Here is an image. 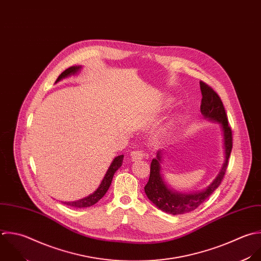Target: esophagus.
Here are the masks:
<instances>
[{"instance_id": "34e87169", "label": "esophagus", "mask_w": 261, "mask_h": 261, "mask_svg": "<svg viewBox=\"0 0 261 261\" xmlns=\"http://www.w3.org/2000/svg\"><path fill=\"white\" fill-rule=\"evenodd\" d=\"M130 156H131V160L132 161H139V160H141V159H143V156H144V153H143V151L142 150H134V151H132L131 153H130Z\"/></svg>"}]
</instances>
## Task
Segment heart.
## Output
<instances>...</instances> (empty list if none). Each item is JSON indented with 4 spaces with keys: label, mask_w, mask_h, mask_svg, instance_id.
<instances>
[{
    "label": "heart",
    "mask_w": 261,
    "mask_h": 261,
    "mask_svg": "<svg viewBox=\"0 0 261 261\" xmlns=\"http://www.w3.org/2000/svg\"><path fill=\"white\" fill-rule=\"evenodd\" d=\"M176 123H177V120H176V119L171 120V121L166 125V127H165V131H170L171 129H173Z\"/></svg>",
    "instance_id": "b5f03b06"
}]
</instances>
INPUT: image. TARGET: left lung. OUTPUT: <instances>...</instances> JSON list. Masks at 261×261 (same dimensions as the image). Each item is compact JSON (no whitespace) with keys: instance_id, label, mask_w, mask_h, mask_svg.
<instances>
[{"instance_id":"1","label":"left lung","mask_w":261,"mask_h":261,"mask_svg":"<svg viewBox=\"0 0 261 261\" xmlns=\"http://www.w3.org/2000/svg\"><path fill=\"white\" fill-rule=\"evenodd\" d=\"M200 90L202 94L200 112L204 119L212 122H217L222 129L224 140V163L216 177V179L203 190L185 193L179 192L170 187L165 181L162 174V162L164 149L156 152V158L151 161L150 175L147 184L144 187L147 198L161 211L176 216L190 213L202 204L221 185L228 168L229 158L232 151V130L228 123V118L224 105L218 93L204 82L200 81Z\"/></svg>"}]
</instances>
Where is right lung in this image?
<instances>
[{"instance_id": "1", "label": "right lung", "mask_w": 261, "mask_h": 261, "mask_svg": "<svg viewBox=\"0 0 261 261\" xmlns=\"http://www.w3.org/2000/svg\"><path fill=\"white\" fill-rule=\"evenodd\" d=\"M81 66H72L68 69H66L59 77L58 79L56 80L55 83H58L59 81L65 79V78H68L72 75H76L80 70H81ZM123 159H124V155L121 154V155H118L116 156L112 164L110 165L102 181L100 182L99 186L97 187V189L92 193V194H89L88 196L82 198V199H79V200H76V201H62L64 204L68 205V206H72V207H77V208H82V207H89V206H92L94 205L98 200H100L103 195L107 193L108 189L110 188L111 186V183H112V180H113V177L115 175V173L118 171V169L122 166L123 164Z\"/></svg>"}]
</instances>
